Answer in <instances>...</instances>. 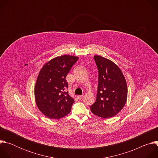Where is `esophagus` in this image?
Wrapping results in <instances>:
<instances>
[{
    "instance_id": "obj_1",
    "label": "esophagus",
    "mask_w": 158,
    "mask_h": 158,
    "mask_svg": "<svg viewBox=\"0 0 158 158\" xmlns=\"http://www.w3.org/2000/svg\"><path fill=\"white\" fill-rule=\"evenodd\" d=\"M84 96V95H83V96H77V98H78L79 100H81V99H83Z\"/></svg>"
}]
</instances>
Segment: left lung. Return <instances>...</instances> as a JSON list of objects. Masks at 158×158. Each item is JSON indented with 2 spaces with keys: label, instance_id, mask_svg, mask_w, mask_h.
I'll list each match as a JSON object with an SVG mask.
<instances>
[{
  "label": "left lung",
  "instance_id": "1",
  "mask_svg": "<svg viewBox=\"0 0 158 158\" xmlns=\"http://www.w3.org/2000/svg\"><path fill=\"white\" fill-rule=\"evenodd\" d=\"M98 73V88L96 102L90 107L94 115L102 118L115 116L126 104L127 87L119 67L110 60L94 56Z\"/></svg>",
  "mask_w": 158,
  "mask_h": 158
}]
</instances>
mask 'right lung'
Returning a JSON list of instances; mask_svg holds the SVG:
<instances>
[{
	"label": "right lung",
	"instance_id": "right-lung-1",
	"mask_svg": "<svg viewBox=\"0 0 158 158\" xmlns=\"http://www.w3.org/2000/svg\"><path fill=\"white\" fill-rule=\"evenodd\" d=\"M78 59L69 55L55 57L45 64L39 73L35 100L40 111L50 119H60L70 113L74 100L65 91L68 87L65 77Z\"/></svg>",
	"mask_w": 158,
	"mask_h": 158
}]
</instances>
